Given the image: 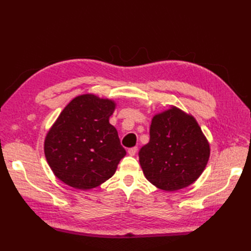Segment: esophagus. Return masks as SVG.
I'll return each mask as SVG.
<instances>
[{
  "label": "esophagus",
  "instance_id": "34e87169",
  "mask_svg": "<svg viewBox=\"0 0 251 251\" xmlns=\"http://www.w3.org/2000/svg\"><path fill=\"white\" fill-rule=\"evenodd\" d=\"M137 150H138V148H137V147L130 148V149H128V154H129V155H131V156H134L135 154L137 153Z\"/></svg>",
  "mask_w": 251,
  "mask_h": 251
}]
</instances>
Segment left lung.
<instances>
[{
    "label": "left lung",
    "mask_w": 251,
    "mask_h": 251,
    "mask_svg": "<svg viewBox=\"0 0 251 251\" xmlns=\"http://www.w3.org/2000/svg\"><path fill=\"white\" fill-rule=\"evenodd\" d=\"M209 154L194 117L173 106L152 119L150 141L140 149L139 162L153 185L172 192L193 183L204 172Z\"/></svg>",
    "instance_id": "1"
}]
</instances>
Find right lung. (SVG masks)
<instances>
[{"instance_id":"add662e5","label":"right lung","mask_w":251,"mask_h":251,"mask_svg":"<svg viewBox=\"0 0 251 251\" xmlns=\"http://www.w3.org/2000/svg\"><path fill=\"white\" fill-rule=\"evenodd\" d=\"M114 109L112 100L87 94L62 110L44 143L47 163L62 182L88 190L114 175L126 155L117 130L109 123Z\"/></svg>"}]
</instances>
